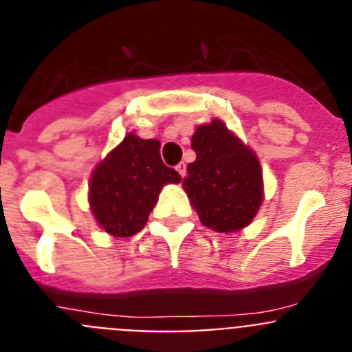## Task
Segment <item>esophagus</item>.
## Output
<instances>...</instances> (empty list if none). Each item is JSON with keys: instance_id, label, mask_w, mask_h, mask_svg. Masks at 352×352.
Masks as SVG:
<instances>
[{"instance_id": "esophagus-1", "label": "esophagus", "mask_w": 352, "mask_h": 352, "mask_svg": "<svg viewBox=\"0 0 352 352\" xmlns=\"http://www.w3.org/2000/svg\"><path fill=\"white\" fill-rule=\"evenodd\" d=\"M176 170H178L179 176H182V178H185V174H186V166H185V162H179L178 166H176Z\"/></svg>"}]
</instances>
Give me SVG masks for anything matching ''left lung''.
Here are the masks:
<instances>
[{"label": "left lung", "instance_id": "obj_1", "mask_svg": "<svg viewBox=\"0 0 352 352\" xmlns=\"http://www.w3.org/2000/svg\"><path fill=\"white\" fill-rule=\"evenodd\" d=\"M192 149L197 158L186 167L183 188L203 226L217 232L247 227L264 199L256 153L220 120L197 126Z\"/></svg>", "mask_w": 352, "mask_h": 352}]
</instances>
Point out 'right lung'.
<instances>
[{"mask_svg":"<svg viewBox=\"0 0 352 352\" xmlns=\"http://www.w3.org/2000/svg\"><path fill=\"white\" fill-rule=\"evenodd\" d=\"M179 182L182 176L162 162L157 139L129 133L93 170L89 208L105 232L129 238L146 226L162 186Z\"/></svg>","mask_w":352,"mask_h":352,"instance_id":"1","label":"right lung"}]
</instances>
